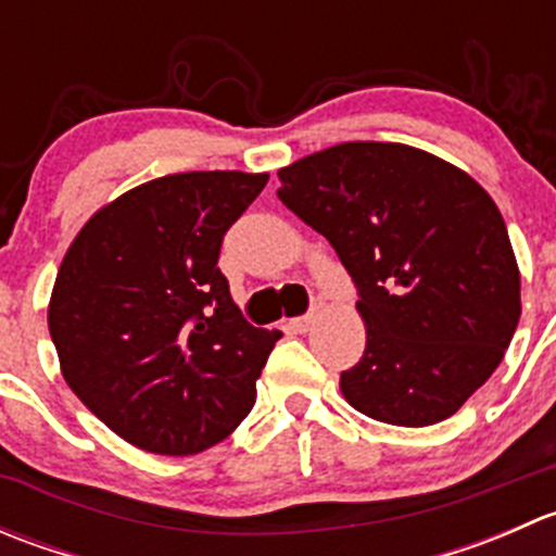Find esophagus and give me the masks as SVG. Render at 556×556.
Here are the masks:
<instances>
[{"label":"esophagus","instance_id":"obj_1","mask_svg":"<svg viewBox=\"0 0 556 556\" xmlns=\"http://www.w3.org/2000/svg\"><path fill=\"white\" fill-rule=\"evenodd\" d=\"M317 309H319V306L314 304L309 314H304V317H295V319H290V325H293L295 330H309V328H312V323H314V314H317Z\"/></svg>","mask_w":556,"mask_h":556}]
</instances>
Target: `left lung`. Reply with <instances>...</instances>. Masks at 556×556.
Here are the masks:
<instances>
[{"instance_id":"1","label":"left lung","mask_w":556,"mask_h":556,"mask_svg":"<svg viewBox=\"0 0 556 556\" xmlns=\"http://www.w3.org/2000/svg\"><path fill=\"white\" fill-rule=\"evenodd\" d=\"M277 195L323 233L361 288L366 352L341 395L366 417H452L506 355L519 266L492 195L459 166L401 142H341L277 172Z\"/></svg>"}]
</instances>
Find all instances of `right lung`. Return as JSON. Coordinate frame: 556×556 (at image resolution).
Masks as SVG:
<instances>
[{
    "instance_id": "1",
    "label": "right lung",
    "mask_w": 556,
    "mask_h": 556,
    "mask_svg": "<svg viewBox=\"0 0 556 556\" xmlns=\"http://www.w3.org/2000/svg\"><path fill=\"white\" fill-rule=\"evenodd\" d=\"M268 174L182 172L126 190L66 250L48 328L66 384L131 446L185 457L255 403L277 328H252L217 268Z\"/></svg>"
}]
</instances>
